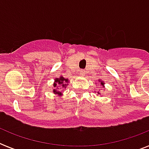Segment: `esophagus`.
<instances>
[{"mask_svg":"<svg viewBox=\"0 0 149 149\" xmlns=\"http://www.w3.org/2000/svg\"><path fill=\"white\" fill-rule=\"evenodd\" d=\"M85 74V71L84 70H79V75H81V76H84Z\"/></svg>","mask_w":149,"mask_h":149,"instance_id":"obj_1","label":"esophagus"}]
</instances>
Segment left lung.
Here are the masks:
<instances>
[{
	"mask_svg": "<svg viewBox=\"0 0 149 149\" xmlns=\"http://www.w3.org/2000/svg\"><path fill=\"white\" fill-rule=\"evenodd\" d=\"M100 84H101V85H103V84H103V82H101V83H100ZM99 94H100V93H99Z\"/></svg>",
	"mask_w": 149,
	"mask_h": 149,
	"instance_id": "8db88e82",
	"label": "left lung"
}]
</instances>
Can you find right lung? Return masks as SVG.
<instances>
[{
  "label": "right lung",
  "instance_id": "add662e5",
  "mask_svg": "<svg viewBox=\"0 0 149 149\" xmlns=\"http://www.w3.org/2000/svg\"><path fill=\"white\" fill-rule=\"evenodd\" d=\"M55 82H56V84H54V87H56L57 85H60L62 88H65V82H68V79H65V78H63V77H59V78H57V79H55ZM53 92L55 93H56V94H58V95H61V94H62V93H61L60 91H58L56 89L53 90Z\"/></svg>",
  "mask_w": 149,
  "mask_h": 149
}]
</instances>
